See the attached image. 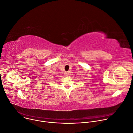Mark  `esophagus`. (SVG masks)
Wrapping results in <instances>:
<instances>
[{"mask_svg": "<svg viewBox=\"0 0 133 133\" xmlns=\"http://www.w3.org/2000/svg\"><path fill=\"white\" fill-rule=\"evenodd\" d=\"M64 75H65V76L66 77H67L68 76V72H65V73H64Z\"/></svg>", "mask_w": 133, "mask_h": 133, "instance_id": "34e87169", "label": "esophagus"}]
</instances>
